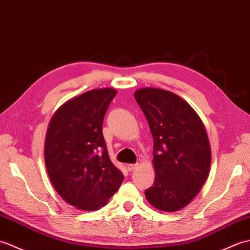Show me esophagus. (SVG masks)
Segmentation results:
<instances>
[{
    "instance_id": "1",
    "label": "esophagus",
    "mask_w": 250,
    "mask_h": 250,
    "mask_svg": "<svg viewBox=\"0 0 250 250\" xmlns=\"http://www.w3.org/2000/svg\"><path fill=\"white\" fill-rule=\"evenodd\" d=\"M137 164H128L127 165V169H128L129 171H134L136 168H137Z\"/></svg>"
}]
</instances>
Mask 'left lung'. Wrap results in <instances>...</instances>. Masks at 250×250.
<instances>
[{
	"label": "left lung",
	"mask_w": 250,
	"mask_h": 250,
	"mask_svg": "<svg viewBox=\"0 0 250 250\" xmlns=\"http://www.w3.org/2000/svg\"><path fill=\"white\" fill-rule=\"evenodd\" d=\"M154 139L155 182L146 190L154 208L175 212L200 191L210 166V147L201 119L184 99L169 91L135 92Z\"/></svg>",
	"instance_id": "8db88e82"
}]
</instances>
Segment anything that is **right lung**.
Here are the masks:
<instances>
[{"mask_svg": "<svg viewBox=\"0 0 250 250\" xmlns=\"http://www.w3.org/2000/svg\"><path fill=\"white\" fill-rule=\"evenodd\" d=\"M113 88L83 93L65 103L50 122L45 162L50 180L68 204L96 210L119 189L124 175L110 160L103 122Z\"/></svg>", "mask_w": 250, "mask_h": 250, "instance_id": "add662e5", "label": "right lung"}]
</instances>
